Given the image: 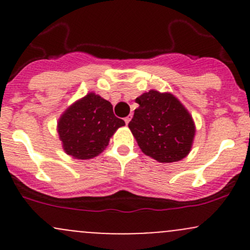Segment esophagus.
I'll use <instances>...</instances> for the list:
<instances>
[{
	"instance_id": "esophagus-1",
	"label": "esophagus",
	"mask_w": 250,
	"mask_h": 250,
	"mask_svg": "<svg viewBox=\"0 0 250 250\" xmlns=\"http://www.w3.org/2000/svg\"><path fill=\"white\" fill-rule=\"evenodd\" d=\"M130 120H132V116H128V117H125V125H128V123L130 122Z\"/></svg>"
}]
</instances>
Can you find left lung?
Returning <instances> with one entry per match:
<instances>
[{"instance_id":"1","label":"left lung","mask_w":250,"mask_h":250,"mask_svg":"<svg viewBox=\"0 0 250 250\" xmlns=\"http://www.w3.org/2000/svg\"><path fill=\"white\" fill-rule=\"evenodd\" d=\"M139 107L130 132L145 155L162 163L178 162L190 153L195 138L192 116L170 93L148 90L135 99Z\"/></svg>"}]
</instances>
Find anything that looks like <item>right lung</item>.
Here are the masks:
<instances>
[{
  "mask_svg": "<svg viewBox=\"0 0 250 250\" xmlns=\"http://www.w3.org/2000/svg\"><path fill=\"white\" fill-rule=\"evenodd\" d=\"M125 121L113 115L112 105L95 93H88L60 116L58 134L65 153L90 160L104 151Z\"/></svg>",
  "mask_w": 250,
  "mask_h": 250,
  "instance_id": "obj_1",
  "label": "right lung"
}]
</instances>
